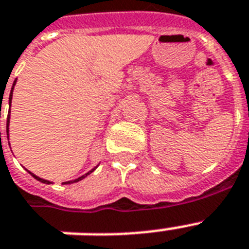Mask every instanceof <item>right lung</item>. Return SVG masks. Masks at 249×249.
Listing matches in <instances>:
<instances>
[{
    "label": "right lung",
    "instance_id": "add662e5",
    "mask_svg": "<svg viewBox=\"0 0 249 249\" xmlns=\"http://www.w3.org/2000/svg\"><path fill=\"white\" fill-rule=\"evenodd\" d=\"M15 83H17V80H15V81H14V85H15ZM14 85H13V88H11V91H10V98H9V99H10V103H11V98H13V90H14ZM9 117H10V115H9V116H7V126H6V133H7V140H9V123H10V121H9ZM0 134H1V133H0ZM94 169H95V168H94ZM94 169H93V170H94ZM93 170H90L89 173H86L85 176H81V177H80V178H77V179H75V181H68V182H64V183H66V185H67V183H73V182L81 181V179H83V178H85L86 176H88V174H90V173H91V172H93ZM31 174H32L33 177L36 178L37 181L42 182V183H50V182H49V181H46V179H42V178H40V177H37V176H35V174H33V173H31Z\"/></svg>",
    "mask_w": 249,
    "mask_h": 249
}]
</instances>
